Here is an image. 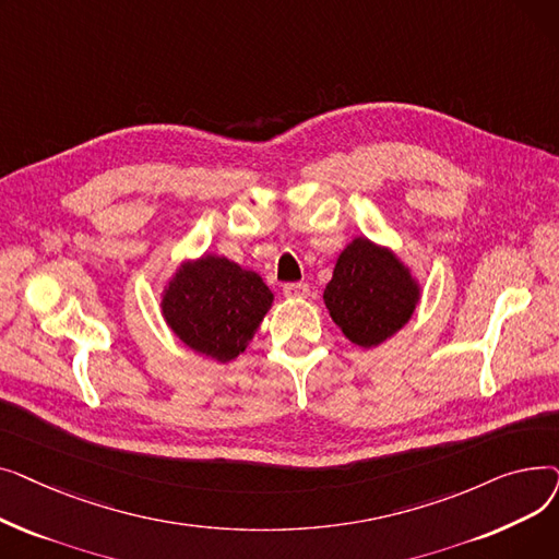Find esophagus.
<instances>
[{"label":"esophagus","mask_w":559,"mask_h":559,"mask_svg":"<svg viewBox=\"0 0 559 559\" xmlns=\"http://www.w3.org/2000/svg\"><path fill=\"white\" fill-rule=\"evenodd\" d=\"M283 295L287 299H306L310 295V287L306 283H287L283 285Z\"/></svg>","instance_id":"34e87169"}]
</instances>
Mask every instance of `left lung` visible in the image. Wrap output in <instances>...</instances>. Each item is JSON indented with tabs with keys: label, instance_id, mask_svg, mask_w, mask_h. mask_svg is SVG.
Wrapping results in <instances>:
<instances>
[{
	"label": "left lung",
	"instance_id": "1",
	"mask_svg": "<svg viewBox=\"0 0 559 559\" xmlns=\"http://www.w3.org/2000/svg\"><path fill=\"white\" fill-rule=\"evenodd\" d=\"M421 292L415 270L396 251L356 235L335 260L324 304L348 342L373 348L413 319Z\"/></svg>",
	"mask_w": 559,
	"mask_h": 559
}]
</instances>
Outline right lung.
<instances>
[{"instance_id": "right-lung-1", "label": "right lung", "mask_w": 559, "mask_h": 559, "mask_svg": "<svg viewBox=\"0 0 559 559\" xmlns=\"http://www.w3.org/2000/svg\"><path fill=\"white\" fill-rule=\"evenodd\" d=\"M272 304V289L255 272L217 253L183 260L160 292L169 331L219 365L245 354Z\"/></svg>"}]
</instances>
